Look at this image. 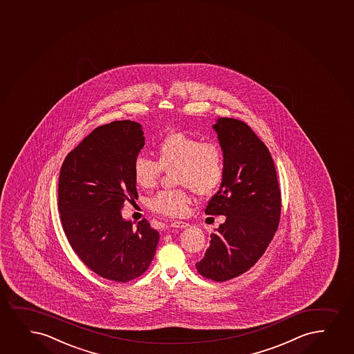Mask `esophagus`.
Here are the masks:
<instances>
[{
  "mask_svg": "<svg viewBox=\"0 0 354 354\" xmlns=\"http://www.w3.org/2000/svg\"><path fill=\"white\" fill-rule=\"evenodd\" d=\"M171 225L173 227H178V229H183V227H187L189 224L183 221H174V222H171Z\"/></svg>",
  "mask_w": 354,
  "mask_h": 354,
  "instance_id": "esophagus-1",
  "label": "esophagus"
}]
</instances>
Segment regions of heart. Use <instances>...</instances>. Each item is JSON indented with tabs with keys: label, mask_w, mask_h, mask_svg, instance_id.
Returning <instances> with one entry per match:
<instances>
[{
	"label": "heart",
	"mask_w": 354,
	"mask_h": 354,
	"mask_svg": "<svg viewBox=\"0 0 354 354\" xmlns=\"http://www.w3.org/2000/svg\"><path fill=\"white\" fill-rule=\"evenodd\" d=\"M156 160L138 155L133 160L132 174L140 187H153L162 171H175L178 185L192 188L199 196H211L218 189L225 176V158L222 148L214 142L183 132H171L158 142ZM191 196L187 188H175L158 192L150 198L149 207L156 214L179 217L187 214Z\"/></svg>",
	"instance_id": "1"
}]
</instances>
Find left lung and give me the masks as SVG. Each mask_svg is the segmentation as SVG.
I'll return each mask as SVG.
<instances>
[{
    "mask_svg": "<svg viewBox=\"0 0 354 354\" xmlns=\"http://www.w3.org/2000/svg\"><path fill=\"white\" fill-rule=\"evenodd\" d=\"M214 129L225 158V176L209 199L205 214H224L211 234L199 274L227 281L248 271L274 237L281 212V193L274 162L265 143L242 120L221 118Z\"/></svg>",
    "mask_w": 354,
    "mask_h": 354,
    "instance_id": "left-lung-1",
    "label": "left lung"
}]
</instances>
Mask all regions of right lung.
Masks as SVG:
<instances>
[{"instance_id":"obj_1","label":"right lung","mask_w":354,"mask_h":354,"mask_svg":"<svg viewBox=\"0 0 354 354\" xmlns=\"http://www.w3.org/2000/svg\"><path fill=\"white\" fill-rule=\"evenodd\" d=\"M140 124L117 120L96 127L66 155L58 181V211L71 248L94 273L117 283L143 274L160 234L143 218L122 219L138 198L133 160L145 145Z\"/></svg>"}]
</instances>
